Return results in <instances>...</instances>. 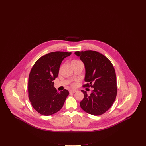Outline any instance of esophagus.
Segmentation results:
<instances>
[{
    "label": "esophagus",
    "mask_w": 146,
    "mask_h": 146,
    "mask_svg": "<svg viewBox=\"0 0 146 146\" xmlns=\"http://www.w3.org/2000/svg\"><path fill=\"white\" fill-rule=\"evenodd\" d=\"M76 91H77L76 90H70V93H75V92H76Z\"/></svg>",
    "instance_id": "esophagus-1"
}]
</instances>
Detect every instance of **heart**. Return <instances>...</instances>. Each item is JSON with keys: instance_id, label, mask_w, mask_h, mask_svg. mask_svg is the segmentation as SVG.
<instances>
[{"instance_id": "obj_1", "label": "heart", "mask_w": 146, "mask_h": 146, "mask_svg": "<svg viewBox=\"0 0 146 146\" xmlns=\"http://www.w3.org/2000/svg\"><path fill=\"white\" fill-rule=\"evenodd\" d=\"M79 62V61H77V60H73L71 62V64H73V63H75L78 62Z\"/></svg>"}]
</instances>
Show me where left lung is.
<instances>
[{
    "label": "left lung",
    "instance_id": "left-lung-1",
    "mask_svg": "<svg viewBox=\"0 0 146 146\" xmlns=\"http://www.w3.org/2000/svg\"><path fill=\"white\" fill-rule=\"evenodd\" d=\"M74 54L84 63L85 69L84 87L94 88L90 95L84 90L82 109L93 115L107 111L114 103L117 94V78L111 62L95 51H76Z\"/></svg>",
    "mask_w": 146,
    "mask_h": 146
}]
</instances>
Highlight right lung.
<instances>
[{
	"label": "right lung",
	"instance_id": "add662e5",
	"mask_svg": "<svg viewBox=\"0 0 146 146\" xmlns=\"http://www.w3.org/2000/svg\"><path fill=\"white\" fill-rule=\"evenodd\" d=\"M71 52L56 51L39 58L35 63L28 78V97L35 111L48 116L62 108L69 91L64 89L58 92L53 80L58 75L63 59Z\"/></svg>",
	"mask_w": 146,
	"mask_h": 146
}]
</instances>
